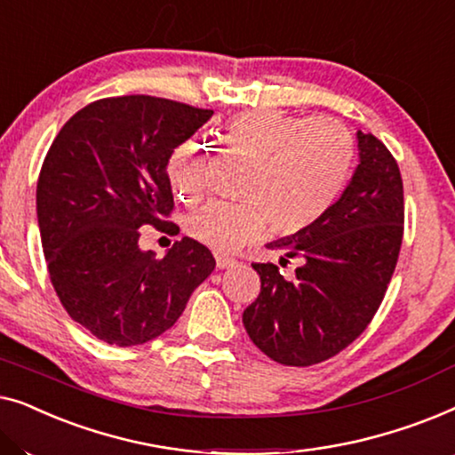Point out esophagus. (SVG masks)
Here are the masks:
<instances>
[{"label": "esophagus", "mask_w": 455, "mask_h": 455, "mask_svg": "<svg viewBox=\"0 0 455 455\" xmlns=\"http://www.w3.org/2000/svg\"><path fill=\"white\" fill-rule=\"evenodd\" d=\"M215 260H217V267H220V269H229V267L238 265V260L232 257H226V254H217Z\"/></svg>", "instance_id": "1"}]
</instances>
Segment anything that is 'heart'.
<instances>
[{
  "label": "heart",
  "mask_w": 455,
  "mask_h": 455,
  "mask_svg": "<svg viewBox=\"0 0 455 455\" xmlns=\"http://www.w3.org/2000/svg\"><path fill=\"white\" fill-rule=\"evenodd\" d=\"M221 145L251 161L238 203L213 201L188 220V234L217 252H234L263 238L267 229L294 235L316 226L346 188L354 139L341 124L316 116L254 109L229 117ZM167 182L184 203H198L207 188V155L201 140L173 148Z\"/></svg>",
  "instance_id": "b5f03b06"
}]
</instances>
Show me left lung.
Segmentation results:
<instances>
[{
    "label": "left lung",
    "mask_w": 455,
    "mask_h": 455,
    "mask_svg": "<svg viewBox=\"0 0 455 455\" xmlns=\"http://www.w3.org/2000/svg\"><path fill=\"white\" fill-rule=\"evenodd\" d=\"M360 164L344 195L307 232L269 248L302 259L294 279L252 263L260 291L242 321L254 346L285 366L333 358L369 327L394 275L403 238L400 167L377 136L358 130ZM282 259V267L288 263Z\"/></svg>",
    "instance_id": "8db88e82"
}]
</instances>
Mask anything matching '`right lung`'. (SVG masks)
I'll return each mask as SVG.
<instances>
[{"label": "right lung", "mask_w": 455, "mask_h": 455, "mask_svg": "<svg viewBox=\"0 0 455 455\" xmlns=\"http://www.w3.org/2000/svg\"><path fill=\"white\" fill-rule=\"evenodd\" d=\"M211 109L151 95L92 101L64 124L36 182L43 252L61 307L111 346L167 331L215 269L207 246L173 242L164 259L140 251V228L173 235L165 164Z\"/></svg>", "instance_id": "obj_1"}]
</instances>
